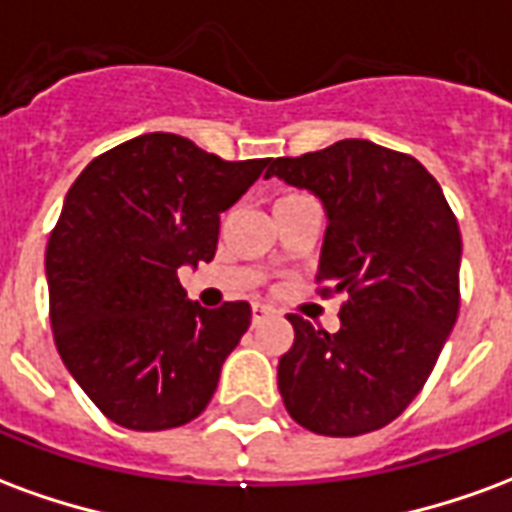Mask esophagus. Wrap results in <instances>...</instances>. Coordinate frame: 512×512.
I'll use <instances>...</instances> for the list:
<instances>
[{
  "label": "esophagus",
  "mask_w": 512,
  "mask_h": 512,
  "mask_svg": "<svg viewBox=\"0 0 512 512\" xmlns=\"http://www.w3.org/2000/svg\"><path fill=\"white\" fill-rule=\"evenodd\" d=\"M268 315H271V310H268V307H263V304H255V307H252V323H260V321H266Z\"/></svg>",
  "instance_id": "esophagus-1"
}]
</instances>
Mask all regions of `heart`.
<instances>
[{
	"label": "heart",
	"mask_w": 512,
	"mask_h": 512,
	"mask_svg": "<svg viewBox=\"0 0 512 512\" xmlns=\"http://www.w3.org/2000/svg\"><path fill=\"white\" fill-rule=\"evenodd\" d=\"M296 200H307V197H301V194H285V197H279L277 205H288V202H296ZM274 205V208H277Z\"/></svg>",
	"instance_id": "obj_1"
}]
</instances>
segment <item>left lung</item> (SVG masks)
<instances>
[{
  "label": "left lung",
  "instance_id": "left-lung-1",
  "mask_svg": "<svg viewBox=\"0 0 512 512\" xmlns=\"http://www.w3.org/2000/svg\"><path fill=\"white\" fill-rule=\"evenodd\" d=\"M321 197L318 293H345L340 332L293 323L279 359V395L301 428L362 436L419 395L461 307V230L444 191L408 153L343 139L299 158H274L266 178Z\"/></svg>",
  "mask_w": 512,
  "mask_h": 512
}]
</instances>
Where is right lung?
Here are the masks:
<instances>
[{"label": "right lung", "mask_w": 512, "mask_h": 512, "mask_svg": "<svg viewBox=\"0 0 512 512\" xmlns=\"http://www.w3.org/2000/svg\"><path fill=\"white\" fill-rule=\"evenodd\" d=\"M268 164L156 131L73 180L46 246L51 332L68 373L117 425L180 428L211 403L252 307L205 310L186 299L178 268L211 263L219 216Z\"/></svg>", "instance_id": "add662e5"}]
</instances>
